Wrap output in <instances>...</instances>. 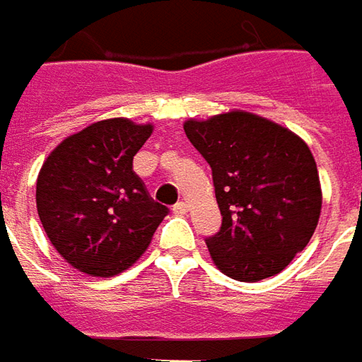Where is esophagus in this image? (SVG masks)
Wrapping results in <instances>:
<instances>
[{
	"label": "esophagus",
	"instance_id": "esophagus-1",
	"mask_svg": "<svg viewBox=\"0 0 362 362\" xmlns=\"http://www.w3.org/2000/svg\"><path fill=\"white\" fill-rule=\"evenodd\" d=\"M173 212H175V214H179V216H183V214H187V212H189V204H187V202H177L175 206H173Z\"/></svg>",
	"mask_w": 362,
	"mask_h": 362
}]
</instances>
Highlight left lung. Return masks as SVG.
I'll return each mask as SVG.
<instances>
[{
    "label": "left lung",
    "instance_id": "1",
    "mask_svg": "<svg viewBox=\"0 0 362 362\" xmlns=\"http://www.w3.org/2000/svg\"><path fill=\"white\" fill-rule=\"evenodd\" d=\"M185 134L212 169L222 228L206 240L224 275L257 283L279 275L308 245L322 185L308 144L247 111L185 120Z\"/></svg>",
    "mask_w": 362,
    "mask_h": 362
}]
</instances>
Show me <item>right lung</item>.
<instances>
[{
  "label": "right lung",
  "mask_w": 362,
  "mask_h": 362,
  "mask_svg": "<svg viewBox=\"0 0 362 362\" xmlns=\"http://www.w3.org/2000/svg\"><path fill=\"white\" fill-rule=\"evenodd\" d=\"M153 124L107 119L64 138L37 179V210L48 240L91 276L122 273L168 216L132 169Z\"/></svg>",
  "instance_id": "add662e5"
}]
</instances>
